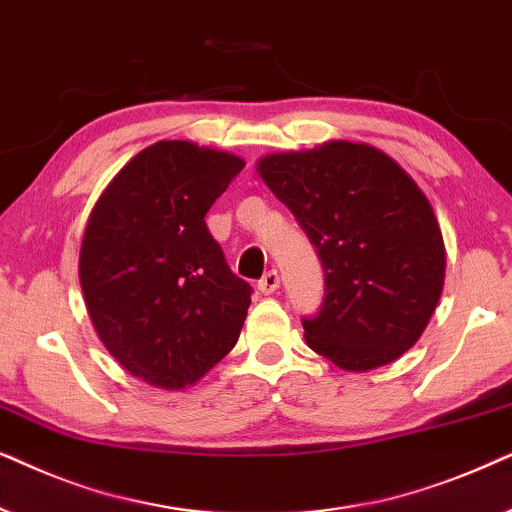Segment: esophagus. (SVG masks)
Listing matches in <instances>:
<instances>
[{"label": "esophagus", "mask_w": 512, "mask_h": 512, "mask_svg": "<svg viewBox=\"0 0 512 512\" xmlns=\"http://www.w3.org/2000/svg\"><path fill=\"white\" fill-rule=\"evenodd\" d=\"M278 285H281V278H278V271H267V274H264L262 278H260V283H257V290L262 292V295H274V292L278 290Z\"/></svg>", "instance_id": "1"}]
</instances>
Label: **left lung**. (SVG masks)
<instances>
[{
	"label": "left lung",
	"instance_id": "left-lung-1",
	"mask_svg": "<svg viewBox=\"0 0 512 512\" xmlns=\"http://www.w3.org/2000/svg\"><path fill=\"white\" fill-rule=\"evenodd\" d=\"M257 173L323 262V306L302 320L309 349L346 372L410 351L440 302L447 264L438 217L412 175L349 140L267 154Z\"/></svg>",
	"mask_w": 512,
	"mask_h": 512
}]
</instances>
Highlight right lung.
<instances>
[{"label":"right lung","instance_id":"1","mask_svg":"<svg viewBox=\"0 0 512 512\" xmlns=\"http://www.w3.org/2000/svg\"><path fill=\"white\" fill-rule=\"evenodd\" d=\"M245 161L189 140L135 154L95 201L79 283L102 346L135 379L194 386L234 349L250 285L234 276L206 213Z\"/></svg>","mask_w":512,"mask_h":512}]
</instances>
